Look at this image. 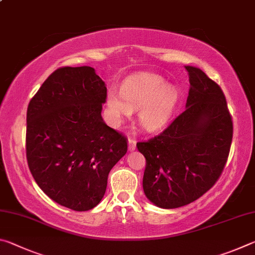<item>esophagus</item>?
<instances>
[{"instance_id": "34e87169", "label": "esophagus", "mask_w": 255, "mask_h": 255, "mask_svg": "<svg viewBox=\"0 0 255 255\" xmlns=\"http://www.w3.org/2000/svg\"><path fill=\"white\" fill-rule=\"evenodd\" d=\"M136 149V140L132 139V138H129L128 139V150L129 152H132V150Z\"/></svg>"}]
</instances>
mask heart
Returning a JSON list of instances; mask_svg holds the SVG:
<instances>
[{
	"mask_svg": "<svg viewBox=\"0 0 255 255\" xmlns=\"http://www.w3.org/2000/svg\"><path fill=\"white\" fill-rule=\"evenodd\" d=\"M180 102V92L163 77L152 73L128 76L122 84V92L109 90L106 106L114 124L130 117L138 110V123L144 130L155 132L171 122Z\"/></svg>",
	"mask_w": 255,
	"mask_h": 255,
	"instance_id": "obj_1",
	"label": "heart"
}]
</instances>
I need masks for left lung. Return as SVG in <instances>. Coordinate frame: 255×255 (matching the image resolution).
Wrapping results in <instances>:
<instances>
[{"mask_svg": "<svg viewBox=\"0 0 255 255\" xmlns=\"http://www.w3.org/2000/svg\"><path fill=\"white\" fill-rule=\"evenodd\" d=\"M184 67L190 82L185 110L158 136L137 143L146 158L145 196L164 209L188 205L213 187L225 166L233 138L222 89L200 68Z\"/></svg>", "mask_w": 255, "mask_h": 255, "instance_id": "1", "label": "left lung"}]
</instances>
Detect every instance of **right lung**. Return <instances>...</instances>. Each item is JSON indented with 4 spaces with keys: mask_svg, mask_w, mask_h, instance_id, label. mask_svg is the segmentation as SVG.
<instances>
[{
    "mask_svg": "<svg viewBox=\"0 0 255 255\" xmlns=\"http://www.w3.org/2000/svg\"><path fill=\"white\" fill-rule=\"evenodd\" d=\"M106 97L94 68L67 66L51 73L28 106L30 172L42 191L66 208H94L110 170L127 153L126 138L102 119Z\"/></svg>",
    "mask_w": 255,
    "mask_h": 255,
    "instance_id": "add662e5",
    "label": "right lung"
}]
</instances>
